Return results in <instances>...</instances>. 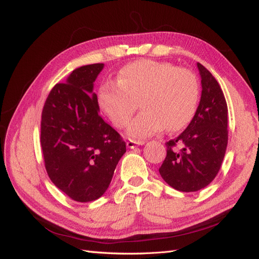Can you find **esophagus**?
<instances>
[{
  "label": "esophagus",
  "mask_w": 259,
  "mask_h": 259,
  "mask_svg": "<svg viewBox=\"0 0 259 259\" xmlns=\"http://www.w3.org/2000/svg\"><path fill=\"white\" fill-rule=\"evenodd\" d=\"M142 145H145L144 141H134V140L126 141V147H128L129 149H135L137 146H142Z\"/></svg>",
  "instance_id": "obj_1"
}]
</instances>
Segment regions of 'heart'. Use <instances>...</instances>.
Returning <instances> with one entry per match:
<instances>
[{"label": "heart", "instance_id": "1", "mask_svg": "<svg viewBox=\"0 0 259 259\" xmlns=\"http://www.w3.org/2000/svg\"><path fill=\"white\" fill-rule=\"evenodd\" d=\"M199 87L194 73L167 62L138 60L121 68L117 82L99 88V107L117 128H124L138 107L142 112L131 121L126 134L141 140L161 131L185 128L196 113Z\"/></svg>", "mask_w": 259, "mask_h": 259}]
</instances>
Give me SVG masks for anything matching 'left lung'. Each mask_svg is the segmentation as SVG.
<instances>
[{"instance_id":"1","label":"left lung","mask_w":259,"mask_h":259,"mask_svg":"<svg viewBox=\"0 0 259 259\" xmlns=\"http://www.w3.org/2000/svg\"><path fill=\"white\" fill-rule=\"evenodd\" d=\"M201 97L194 118L177 138L168 141L167 156L159 168L166 183L176 190L194 192L216 177L228 142L227 103L217 80L197 63Z\"/></svg>"}]
</instances>
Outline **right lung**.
<instances>
[{"label":"right lung","mask_w":259,"mask_h":259,"mask_svg":"<svg viewBox=\"0 0 259 259\" xmlns=\"http://www.w3.org/2000/svg\"><path fill=\"white\" fill-rule=\"evenodd\" d=\"M103 63L72 71L54 85L42 111L41 147L52 183L71 199L100 198L125 152V142L99 114L93 84Z\"/></svg>","instance_id":"1"}]
</instances>
